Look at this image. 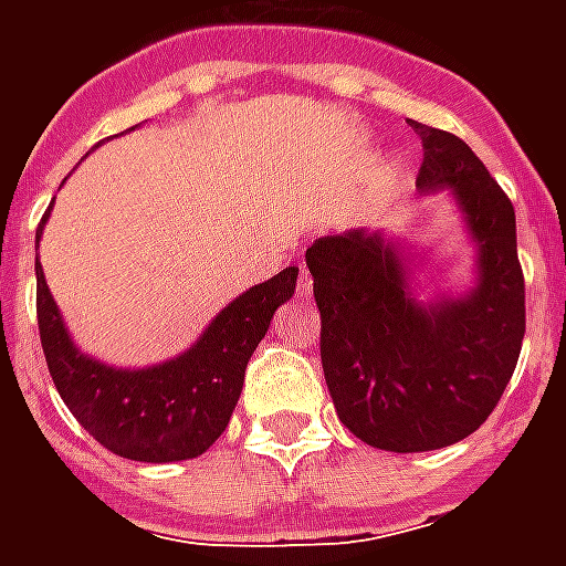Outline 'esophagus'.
<instances>
[{"mask_svg": "<svg viewBox=\"0 0 566 566\" xmlns=\"http://www.w3.org/2000/svg\"><path fill=\"white\" fill-rule=\"evenodd\" d=\"M296 296H300V300H308V296H312V275H308V270H300V279H296Z\"/></svg>", "mask_w": 566, "mask_h": 566, "instance_id": "1", "label": "esophagus"}]
</instances>
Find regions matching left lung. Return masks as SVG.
<instances>
[{
    "instance_id": "left-lung-1",
    "label": "left lung",
    "mask_w": 566,
    "mask_h": 566,
    "mask_svg": "<svg viewBox=\"0 0 566 566\" xmlns=\"http://www.w3.org/2000/svg\"><path fill=\"white\" fill-rule=\"evenodd\" d=\"M424 160L418 193L449 190L473 284L421 296L418 251L381 230L321 235L306 251L321 312V367L336 416L385 451H433L482 427L524 339L515 209L467 142L412 124Z\"/></svg>"
}]
</instances>
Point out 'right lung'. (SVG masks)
I'll list each match as a JSON object with an SVG mask.
<instances>
[{
    "label": "right lung",
    "mask_w": 566,
    "mask_h": 566,
    "mask_svg": "<svg viewBox=\"0 0 566 566\" xmlns=\"http://www.w3.org/2000/svg\"><path fill=\"white\" fill-rule=\"evenodd\" d=\"M48 214L35 230V245ZM296 275L300 270L287 266L248 287L181 355L127 369L103 364L75 345L35 258V308L51 379L78 424L120 458L142 463L199 458L230 424L248 360L270 331L275 308L294 296Z\"/></svg>",
    "instance_id": "add662e5"
}]
</instances>
